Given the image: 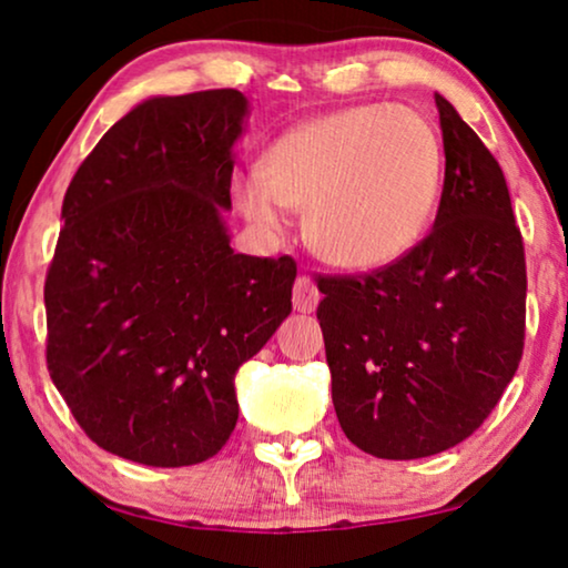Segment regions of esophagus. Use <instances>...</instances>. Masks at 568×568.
<instances>
[{
    "label": "esophagus",
    "mask_w": 568,
    "mask_h": 568,
    "mask_svg": "<svg viewBox=\"0 0 568 568\" xmlns=\"http://www.w3.org/2000/svg\"><path fill=\"white\" fill-rule=\"evenodd\" d=\"M317 302H321V290L310 276H300L294 282V310L297 313H315Z\"/></svg>",
    "instance_id": "obj_1"
}]
</instances>
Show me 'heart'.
I'll list each match as a JSON object with an SVG mask.
<instances>
[{
  "mask_svg": "<svg viewBox=\"0 0 568 568\" xmlns=\"http://www.w3.org/2000/svg\"><path fill=\"white\" fill-rule=\"evenodd\" d=\"M445 150L408 105H352L294 126L261 165L237 170L232 196L261 232L278 235L305 209V237L325 263L375 271L424 237L437 209Z\"/></svg>",
  "mask_w": 568,
  "mask_h": 568,
  "instance_id": "b5f03b06",
  "label": "heart"
}]
</instances>
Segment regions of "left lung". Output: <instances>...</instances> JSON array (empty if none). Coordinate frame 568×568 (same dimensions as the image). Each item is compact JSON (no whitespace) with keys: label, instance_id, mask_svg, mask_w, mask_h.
<instances>
[{"label":"left lung","instance_id":"8db88e82","mask_svg":"<svg viewBox=\"0 0 568 568\" xmlns=\"http://www.w3.org/2000/svg\"><path fill=\"white\" fill-rule=\"evenodd\" d=\"M445 189L429 237L317 305L338 424L364 453L416 460L460 445L515 377L525 341V247L499 162L434 92Z\"/></svg>","mask_w":568,"mask_h":568}]
</instances>
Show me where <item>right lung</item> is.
Segmentation results:
<instances>
[{
    "instance_id": "1",
    "label": "right lung",
    "mask_w": 568,
    "mask_h": 568,
    "mask_svg": "<svg viewBox=\"0 0 568 568\" xmlns=\"http://www.w3.org/2000/svg\"><path fill=\"white\" fill-rule=\"evenodd\" d=\"M251 103L146 98L69 183L45 276V362L84 434L152 468L214 457L235 375L292 313L297 266L230 247L224 212Z\"/></svg>"
}]
</instances>
